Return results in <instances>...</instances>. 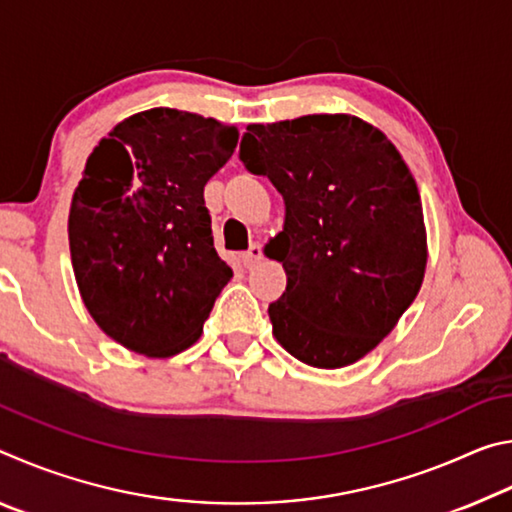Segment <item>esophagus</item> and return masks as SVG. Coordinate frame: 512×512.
<instances>
[{
    "label": "esophagus",
    "instance_id": "esophagus-1",
    "mask_svg": "<svg viewBox=\"0 0 512 512\" xmlns=\"http://www.w3.org/2000/svg\"><path fill=\"white\" fill-rule=\"evenodd\" d=\"M259 262H262V246H259V244H250V248L244 253V264H246L248 268H253V266H257Z\"/></svg>",
    "mask_w": 512,
    "mask_h": 512
}]
</instances>
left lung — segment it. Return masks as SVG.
<instances>
[{"mask_svg":"<svg viewBox=\"0 0 512 512\" xmlns=\"http://www.w3.org/2000/svg\"><path fill=\"white\" fill-rule=\"evenodd\" d=\"M241 160L287 205L264 255L287 291L268 305L275 341L307 366L336 370L393 332L427 271L418 185L395 144L354 115L250 124Z\"/></svg>","mask_w":512,"mask_h":512,"instance_id":"8db88e82","label":"left lung"}]
</instances>
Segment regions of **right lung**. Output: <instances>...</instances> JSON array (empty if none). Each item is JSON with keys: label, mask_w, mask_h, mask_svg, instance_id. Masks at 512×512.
I'll use <instances>...</instances> for the list:
<instances>
[{"label": "right lung", "mask_w": 512, "mask_h": 512, "mask_svg": "<svg viewBox=\"0 0 512 512\" xmlns=\"http://www.w3.org/2000/svg\"><path fill=\"white\" fill-rule=\"evenodd\" d=\"M239 128L176 108L126 117L94 146L69 205L85 309L126 350L167 359L201 339L232 268L216 255L203 189Z\"/></svg>", "instance_id": "1"}]
</instances>
